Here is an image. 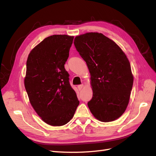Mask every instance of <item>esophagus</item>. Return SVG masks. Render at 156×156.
I'll use <instances>...</instances> for the list:
<instances>
[{"label": "esophagus", "instance_id": "34e87169", "mask_svg": "<svg viewBox=\"0 0 156 156\" xmlns=\"http://www.w3.org/2000/svg\"><path fill=\"white\" fill-rule=\"evenodd\" d=\"M83 84H79V85H78V86H77V88H78V89H79V91H81V90L82 88H83Z\"/></svg>", "mask_w": 156, "mask_h": 156}]
</instances>
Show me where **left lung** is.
Segmentation results:
<instances>
[{
    "instance_id": "1",
    "label": "left lung",
    "mask_w": 156,
    "mask_h": 156,
    "mask_svg": "<svg viewBox=\"0 0 156 156\" xmlns=\"http://www.w3.org/2000/svg\"><path fill=\"white\" fill-rule=\"evenodd\" d=\"M74 45L91 75L92 114L101 122L119 119L128 105L133 77L128 59L119 45L101 33L76 36Z\"/></svg>"
}]
</instances>
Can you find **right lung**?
I'll list each match as a JSON object with an SVG mask.
<instances>
[{
    "mask_svg": "<svg viewBox=\"0 0 156 156\" xmlns=\"http://www.w3.org/2000/svg\"><path fill=\"white\" fill-rule=\"evenodd\" d=\"M73 36L46 37L30 53L27 61L25 87L32 107L45 123L66 124L79 101L64 68Z\"/></svg>",
    "mask_w": 156,
    "mask_h": 156,
    "instance_id": "add662e5",
    "label": "right lung"
}]
</instances>
